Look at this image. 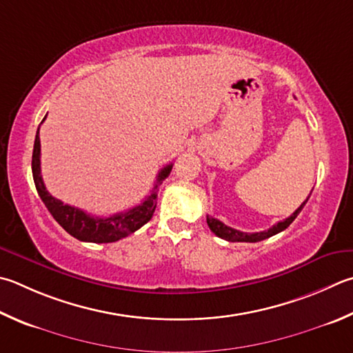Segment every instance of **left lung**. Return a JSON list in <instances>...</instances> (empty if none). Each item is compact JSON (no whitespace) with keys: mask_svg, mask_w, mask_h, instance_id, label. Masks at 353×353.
<instances>
[{"mask_svg":"<svg viewBox=\"0 0 353 353\" xmlns=\"http://www.w3.org/2000/svg\"><path fill=\"white\" fill-rule=\"evenodd\" d=\"M312 194V191H310ZM310 197V196H309ZM309 197L305 199V201L299 205V208L294 211V213L287 217V219L281 221L278 223H274V225L272 228L265 230V232H259V233H243V232H239V230H234L232 227L225 225V223L214 219V217H210L207 216V223L211 232H213L216 236H219V238L225 239V241H230V242H259V241H264L267 238H272V236L278 234L281 232H284V230L290 225V223L296 219V216L301 213V210L304 208V205L307 203V201H309Z\"/></svg>","mask_w":353,"mask_h":353,"instance_id":"8db88e82","label":"left lung"}]
</instances>
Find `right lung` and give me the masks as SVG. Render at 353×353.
I'll list each match as a JSON object with an SVG mask.
<instances>
[{"mask_svg": "<svg viewBox=\"0 0 353 353\" xmlns=\"http://www.w3.org/2000/svg\"><path fill=\"white\" fill-rule=\"evenodd\" d=\"M46 119V117H44ZM43 119V121H44ZM41 121V123H43ZM40 126H38L34 152H32V174H34L35 188L40 194L43 203L46 205L49 213L54 216V219L66 230V232L83 242H95V243H106L115 242L121 238H126L128 234L137 232L140 227H143L148 222L152 214H154L157 205V187L162 181L170 176L172 165H166L165 168L159 171L157 182L152 188V193L145 199V201L128 211L119 214H112L110 217H97L88 214L86 211L80 208L70 207L68 203H63L59 199L49 194V191L44 187L41 177V166H40Z\"/></svg>", "mask_w": 353, "mask_h": 353, "instance_id": "obj_1", "label": "right lung"}]
</instances>
